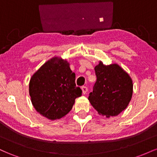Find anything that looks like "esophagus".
Wrapping results in <instances>:
<instances>
[{"label":"esophagus","instance_id":"34e87169","mask_svg":"<svg viewBox=\"0 0 157 157\" xmlns=\"http://www.w3.org/2000/svg\"><path fill=\"white\" fill-rule=\"evenodd\" d=\"M81 89H82V94H86L87 93V91H88V88L86 87V86H82V88H81Z\"/></svg>","mask_w":157,"mask_h":157}]
</instances>
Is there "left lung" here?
<instances>
[{"instance_id":"left-lung-1","label":"left lung","mask_w":157,"mask_h":157,"mask_svg":"<svg viewBox=\"0 0 157 157\" xmlns=\"http://www.w3.org/2000/svg\"><path fill=\"white\" fill-rule=\"evenodd\" d=\"M97 81L89 100L99 114L117 116L126 109L133 93L131 77L117 64L105 66L100 62L94 68Z\"/></svg>"}]
</instances>
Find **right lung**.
<instances>
[{"label": "right lung", "instance_id": "1", "mask_svg": "<svg viewBox=\"0 0 157 157\" xmlns=\"http://www.w3.org/2000/svg\"><path fill=\"white\" fill-rule=\"evenodd\" d=\"M29 95L37 112L49 120L60 119L71 111L82 90L66 60L54 57L32 77Z\"/></svg>", "mask_w": 157, "mask_h": 157}]
</instances>
